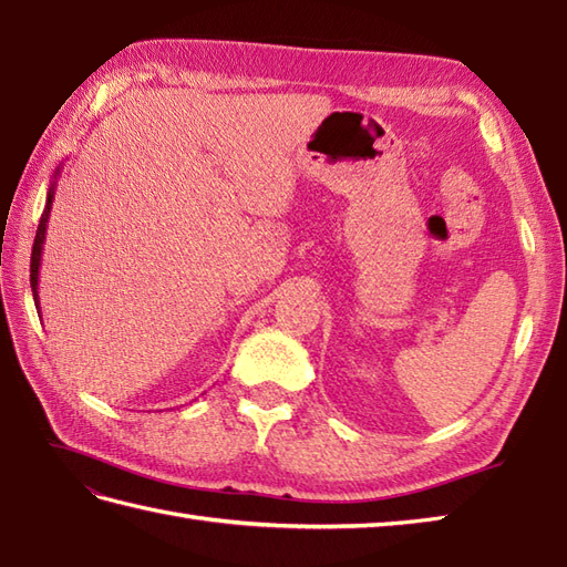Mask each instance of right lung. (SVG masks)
<instances>
[{"label": "right lung", "instance_id": "obj_1", "mask_svg": "<svg viewBox=\"0 0 567 567\" xmlns=\"http://www.w3.org/2000/svg\"><path fill=\"white\" fill-rule=\"evenodd\" d=\"M60 171H55L58 175ZM53 197H55V183H51L48 187V197H45V207L41 214L39 221V231H35V240H33V250H31V290H33V302L39 305V268H41V256H43V240H45V228H48V216H51V207H53ZM41 311V307H39Z\"/></svg>", "mask_w": 567, "mask_h": 567}]
</instances>
